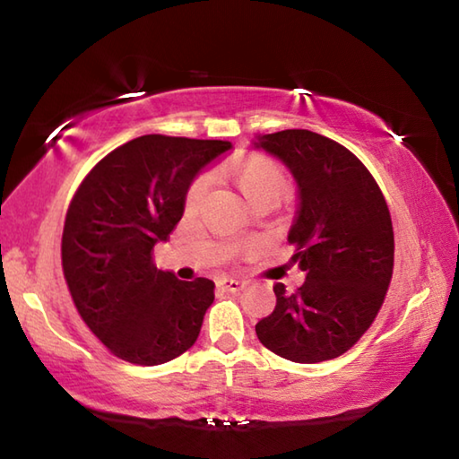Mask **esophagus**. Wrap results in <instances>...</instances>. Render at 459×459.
I'll return each instance as SVG.
<instances>
[{"mask_svg":"<svg viewBox=\"0 0 459 459\" xmlns=\"http://www.w3.org/2000/svg\"><path fill=\"white\" fill-rule=\"evenodd\" d=\"M248 283L245 279H235V277H222L221 279V287L224 291H230V293H237V291H243Z\"/></svg>","mask_w":459,"mask_h":459,"instance_id":"1","label":"esophagus"}]
</instances>
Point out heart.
I'll return each instance as SVG.
<instances>
[{"mask_svg":"<svg viewBox=\"0 0 459 459\" xmlns=\"http://www.w3.org/2000/svg\"><path fill=\"white\" fill-rule=\"evenodd\" d=\"M232 180L243 194L248 204H257L261 200L279 198L285 188V176L273 161L263 158L245 160L232 168ZM208 190V178L202 176L190 186L186 196V212H194L200 204L202 196Z\"/></svg>","mask_w":459,"mask_h":459,"instance_id":"b5f03b06","label":"heart"}]
</instances>
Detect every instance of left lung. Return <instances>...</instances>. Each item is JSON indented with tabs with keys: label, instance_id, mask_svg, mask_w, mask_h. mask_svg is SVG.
Instances as JSON below:
<instances>
[{
	"label": "left lung",
	"instance_id": "obj_1",
	"mask_svg": "<svg viewBox=\"0 0 459 459\" xmlns=\"http://www.w3.org/2000/svg\"><path fill=\"white\" fill-rule=\"evenodd\" d=\"M255 147L281 161L298 186L287 240L306 273L295 293L273 287L277 306L255 332L291 362L336 359L370 328L391 283L394 237L385 196L352 152L314 131H277Z\"/></svg>",
	"mask_w": 459,
	"mask_h": 459
}]
</instances>
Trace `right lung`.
Returning <instances> with one entry per match:
<instances>
[{
	"mask_svg": "<svg viewBox=\"0 0 459 459\" xmlns=\"http://www.w3.org/2000/svg\"><path fill=\"white\" fill-rule=\"evenodd\" d=\"M221 139L142 135L84 178L62 232V269L84 324L119 359L155 367L196 342L214 283L180 281L152 251L180 222L194 178Z\"/></svg>",
	"mask_w": 459,
	"mask_h": 459,
	"instance_id": "1",
	"label": "right lung"
}]
</instances>
